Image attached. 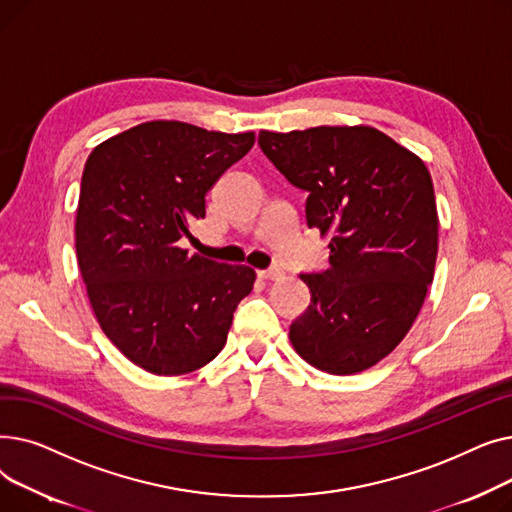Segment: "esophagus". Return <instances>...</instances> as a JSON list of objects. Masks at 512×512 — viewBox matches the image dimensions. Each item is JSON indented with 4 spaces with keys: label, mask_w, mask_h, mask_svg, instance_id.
<instances>
[{
    "label": "esophagus",
    "mask_w": 512,
    "mask_h": 512,
    "mask_svg": "<svg viewBox=\"0 0 512 512\" xmlns=\"http://www.w3.org/2000/svg\"><path fill=\"white\" fill-rule=\"evenodd\" d=\"M257 276L261 280H278L282 276V270H278V267H272V270H259Z\"/></svg>",
    "instance_id": "34e87169"
}]
</instances>
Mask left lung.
Segmentation results:
<instances>
[{
    "mask_svg": "<svg viewBox=\"0 0 512 512\" xmlns=\"http://www.w3.org/2000/svg\"><path fill=\"white\" fill-rule=\"evenodd\" d=\"M259 147L307 193V226L330 236V265L301 274L311 303L290 342L334 375L365 371L411 330L434 280L438 211L423 161L371 126L259 132Z\"/></svg>",
    "mask_w": 512,
    "mask_h": 512,
    "instance_id": "8db88e82",
    "label": "left lung"
}]
</instances>
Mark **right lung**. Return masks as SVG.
Here are the masks:
<instances>
[{
	"label": "right lung",
	"instance_id": "1",
	"mask_svg": "<svg viewBox=\"0 0 512 512\" xmlns=\"http://www.w3.org/2000/svg\"><path fill=\"white\" fill-rule=\"evenodd\" d=\"M255 143L176 120L132 126L97 145L76 209V257L101 330L134 365L182 375L224 348L255 272L178 247L205 195Z\"/></svg>",
	"mask_w": 512,
	"mask_h": 512
}]
</instances>
